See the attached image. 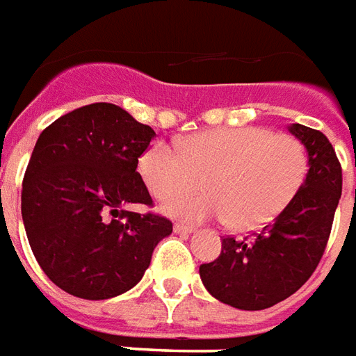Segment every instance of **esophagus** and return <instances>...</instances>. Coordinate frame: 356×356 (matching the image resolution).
Segmentation results:
<instances>
[{
    "label": "esophagus",
    "instance_id": "obj_1",
    "mask_svg": "<svg viewBox=\"0 0 356 356\" xmlns=\"http://www.w3.org/2000/svg\"><path fill=\"white\" fill-rule=\"evenodd\" d=\"M175 232L176 233H184V235H189V233L195 232V227H191V225H186V224H176Z\"/></svg>",
    "mask_w": 356,
    "mask_h": 356
}]
</instances>
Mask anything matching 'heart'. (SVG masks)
<instances>
[{
  "label": "heart",
  "instance_id": "1",
  "mask_svg": "<svg viewBox=\"0 0 356 356\" xmlns=\"http://www.w3.org/2000/svg\"><path fill=\"white\" fill-rule=\"evenodd\" d=\"M138 170L149 193L167 199L201 188L203 195L168 199L163 210L186 220L218 218L233 229H252L281 214L302 188L307 153L298 138L264 127H227L191 134L178 149L153 144Z\"/></svg>",
  "mask_w": 356,
  "mask_h": 356
}]
</instances>
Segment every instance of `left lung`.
Segmentation results:
<instances>
[{
  "label": "left lung",
  "mask_w": 356,
  "mask_h": 356,
  "mask_svg": "<svg viewBox=\"0 0 356 356\" xmlns=\"http://www.w3.org/2000/svg\"><path fill=\"white\" fill-rule=\"evenodd\" d=\"M309 170L294 199L252 238H222V254L199 267L216 300L245 311L273 307L305 284L323 258L341 197V165L321 131L292 123Z\"/></svg>",
  "instance_id": "obj_1"
}]
</instances>
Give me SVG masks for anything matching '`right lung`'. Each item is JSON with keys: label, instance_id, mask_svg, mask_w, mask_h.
Here are the masks:
<instances>
[{"label": "right lung", "instance_id": "add662e5", "mask_svg": "<svg viewBox=\"0 0 356 356\" xmlns=\"http://www.w3.org/2000/svg\"><path fill=\"white\" fill-rule=\"evenodd\" d=\"M155 131L115 104L96 102L41 132L22 181V222L32 252L58 288L108 300L136 286L153 248L172 233L152 204L138 157Z\"/></svg>", "mask_w": 356, "mask_h": 356}]
</instances>
